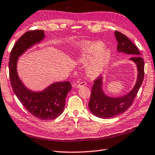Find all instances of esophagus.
I'll return each mask as SVG.
<instances>
[{"mask_svg":"<svg viewBox=\"0 0 155 155\" xmlns=\"http://www.w3.org/2000/svg\"><path fill=\"white\" fill-rule=\"evenodd\" d=\"M86 85V81H81L80 82V81H78L76 83H74L73 86L74 87H77V88H80L81 86H85Z\"/></svg>","mask_w":155,"mask_h":155,"instance_id":"obj_1","label":"esophagus"}]
</instances>
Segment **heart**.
Here are the masks:
<instances>
[{"mask_svg": "<svg viewBox=\"0 0 155 155\" xmlns=\"http://www.w3.org/2000/svg\"><path fill=\"white\" fill-rule=\"evenodd\" d=\"M105 45L100 41H81L78 58L81 62L90 61L86 65L88 77L95 78L102 74L108 65L111 54L104 50Z\"/></svg>", "mask_w": 155, "mask_h": 155, "instance_id": "obj_1", "label": "heart"}]
</instances>
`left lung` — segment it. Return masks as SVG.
Segmentation results:
<instances>
[{
    "instance_id": "left-lung-1",
    "label": "left lung",
    "mask_w": 155,
    "mask_h": 155,
    "mask_svg": "<svg viewBox=\"0 0 155 155\" xmlns=\"http://www.w3.org/2000/svg\"><path fill=\"white\" fill-rule=\"evenodd\" d=\"M114 35L118 41L117 50L119 53L134 55L130 58L137 65L138 75L135 86L126 95L118 97H110L103 91V78L99 76L94 81L88 106L94 116L101 118H111L126 111L134 102L144 80V62L140 56L137 47L128 38L118 31Z\"/></svg>"
}]
</instances>
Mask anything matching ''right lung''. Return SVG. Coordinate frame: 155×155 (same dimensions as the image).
Returning a JSON list of instances; mask_svg holds the SVG:
<instances>
[{"mask_svg":"<svg viewBox=\"0 0 155 155\" xmlns=\"http://www.w3.org/2000/svg\"><path fill=\"white\" fill-rule=\"evenodd\" d=\"M45 37L43 30L29 31L22 35L12 49L9 59V77L12 90L28 112L43 120H53L61 114L65 106V99L71 90L69 81L56 82L43 91H33L25 86L17 70L18 59L35 44Z\"/></svg>","mask_w":155,"mask_h":155,"instance_id":"add662e5","label":"right lung"}]
</instances>
